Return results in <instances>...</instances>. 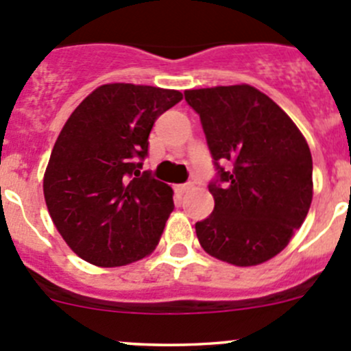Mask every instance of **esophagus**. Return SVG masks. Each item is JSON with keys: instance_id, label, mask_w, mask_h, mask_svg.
I'll return each instance as SVG.
<instances>
[{"instance_id": "34e87169", "label": "esophagus", "mask_w": 351, "mask_h": 351, "mask_svg": "<svg viewBox=\"0 0 351 351\" xmlns=\"http://www.w3.org/2000/svg\"><path fill=\"white\" fill-rule=\"evenodd\" d=\"M190 189H192V183H182V185H178V186H176V190H178L180 193H185V192H189Z\"/></svg>"}]
</instances>
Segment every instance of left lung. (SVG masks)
I'll use <instances>...</instances> for the list:
<instances>
[{"instance_id":"8db88e82","label":"left lung","mask_w":351,"mask_h":351,"mask_svg":"<svg viewBox=\"0 0 351 351\" xmlns=\"http://www.w3.org/2000/svg\"><path fill=\"white\" fill-rule=\"evenodd\" d=\"M200 115L217 176L214 212L197 222L202 247L236 267L274 258L302 226L313 202L306 139L271 98L250 84L186 90Z\"/></svg>"}]
</instances>
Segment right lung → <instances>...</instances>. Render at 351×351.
<instances>
[{"label":"right lung","instance_id":"right-lung-1","mask_svg":"<svg viewBox=\"0 0 351 351\" xmlns=\"http://www.w3.org/2000/svg\"><path fill=\"white\" fill-rule=\"evenodd\" d=\"M183 95L144 84L97 88L71 113L44 175L52 222L97 267H122L154 251L175 208L173 190L141 171L156 119Z\"/></svg>","mask_w":351,"mask_h":351}]
</instances>
